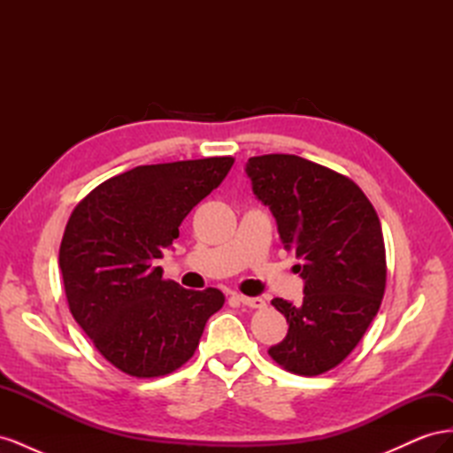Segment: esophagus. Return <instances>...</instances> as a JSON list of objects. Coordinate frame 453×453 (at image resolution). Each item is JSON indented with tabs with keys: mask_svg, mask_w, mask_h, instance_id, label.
<instances>
[{
	"mask_svg": "<svg viewBox=\"0 0 453 453\" xmlns=\"http://www.w3.org/2000/svg\"><path fill=\"white\" fill-rule=\"evenodd\" d=\"M240 303L243 304V306H248V308H257V310H260V308H265L266 306V303L260 296H240Z\"/></svg>",
	"mask_w": 453,
	"mask_h": 453,
	"instance_id": "obj_1",
	"label": "esophagus"
}]
</instances>
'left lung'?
I'll list each match as a JSON object with an SVG mask.
<instances>
[{
	"label": "left lung",
	"mask_w": 453,
	"mask_h": 453,
	"mask_svg": "<svg viewBox=\"0 0 453 453\" xmlns=\"http://www.w3.org/2000/svg\"><path fill=\"white\" fill-rule=\"evenodd\" d=\"M245 172L304 280L300 306L272 300L289 331L268 355L287 372L323 374L355 349L380 310L388 265L378 213L349 177L303 157H251Z\"/></svg>",
	"instance_id": "1"
}]
</instances>
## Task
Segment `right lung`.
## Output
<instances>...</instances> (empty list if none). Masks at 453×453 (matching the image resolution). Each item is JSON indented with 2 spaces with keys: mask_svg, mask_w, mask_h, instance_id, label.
Segmentation results:
<instances>
[{
  "mask_svg": "<svg viewBox=\"0 0 453 453\" xmlns=\"http://www.w3.org/2000/svg\"><path fill=\"white\" fill-rule=\"evenodd\" d=\"M232 164V157H210L138 166L90 190L72 211L58 255L67 304L120 372H173L193 357L205 323L223 308L221 291L183 289L162 278L157 260Z\"/></svg>",
  "mask_w": 453,
  "mask_h": 453,
  "instance_id": "add662e5",
  "label": "right lung"
}]
</instances>
